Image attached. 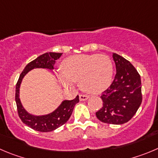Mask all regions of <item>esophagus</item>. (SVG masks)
Wrapping results in <instances>:
<instances>
[{"instance_id": "obj_1", "label": "esophagus", "mask_w": 158, "mask_h": 158, "mask_svg": "<svg viewBox=\"0 0 158 158\" xmlns=\"http://www.w3.org/2000/svg\"><path fill=\"white\" fill-rule=\"evenodd\" d=\"M89 98V96L86 94H79V100L80 101H86Z\"/></svg>"}]
</instances>
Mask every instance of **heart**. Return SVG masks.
<instances>
[{
	"mask_svg": "<svg viewBox=\"0 0 158 158\" xmlns=\"http://www.w3.org/2000/svg\"><path fill=\"white\" fill-rule=\"evenodd\" d=\"M61 70L57 73L58 81L65 87L72 88L79 82L82 90L99 94L110 85L113 64L105 54H79L64 59Z\"/></svg>",
	"mask_w": 158,
	"mask_h": 158,
	"instance_id": "b5f03b06",
	"label": "heart"
}]
</instances>
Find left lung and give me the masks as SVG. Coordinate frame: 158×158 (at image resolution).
I'll use <instances>...</instances> for the list:
<instances>
[{
  "label": "left lung",
  "instance_id": "left-lung-1",
  "mask_svg": "<svg viewBox=\"0 0 158 158\" xmlns=\"http://www.w3.org/2000/svg\"><path fill=\"white\" fill-rule=\"evenodd\" d=\"M116 74L112 83L102 93L103 106L96 116L107 124L121 125L129 122L142 103L139 72L128 60L114 53Z\"/></svg>",
  "mask_w": 158,
  "mask_h": 158
}]
</instances>
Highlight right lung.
I'll return each mask as SVG.
<instances>
[{"label": "right lung", "mask_w": 158, "mask_h": 158, "mask_svg": "<svg viewBox=\"0 0 158 158\" xmlns=\"http://www.w3.org/2000/svg\"><path fill=\"white\" fill-rule=\"evenodd\" d=\"M62 53L49 52L45 53L39 56L37 58L29 62L23 69L15 87V101L17 105V110L19 118L22 122L31 129L43 132H51L63 126L67 122L72 115L75 105L79 101V96L72 101H64L54 112L47 115L34 116L29 113L23 108L20 99H19V87L22 79L29 71L36 68L54 69V64L56 60L61 57Z\"/></svg>", "instance_id": "obj_1"}]
</instances>
